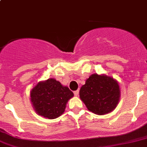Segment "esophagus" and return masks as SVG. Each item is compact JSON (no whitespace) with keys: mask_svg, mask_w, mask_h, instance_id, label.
Returning a JSON list of instances; mask_svg holds the SVG:
<instances>
[{"mask_svg":"<svg viewBox=\"0 0 147 147\" xmlns=\"http://www.w3.org/2000/svg\"><path fill=\"white\" fill-rule=\"evenodd\" d=\"M78 94H79V90H75V91H74V94H75V96H78Z\"/></svg>","mask_w":147,"mask_h":147,"instance_id":"34e87169","label":"esophagus"}]
</instances>
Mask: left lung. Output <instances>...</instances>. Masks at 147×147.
<instances>
[{
  "instance_id": "1",
  "label": "left lung",
  "mask_w": 147,
  "mask_h": 147,
  "mask_svg": "<svg viewBox=\"0 0 147 147\" xmlns=\"http://www.w3.org/2000/svg\"><path fill=\"white\" fill-rule=\"evenodd\" d=\"M80 97L90 112L99 115L108 114L119 103V85L111 77L93 74L80 88Z\"/></svg>"
}]
</instances>
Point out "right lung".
<instances>
[{"label":"right lung","instance_id":"obj_1","mask_svg":"<svg viewBox=\"0 0 147 147\" xmlns=\"http://www.w3.org/2000/svg\"><path fill=\"white\" fill-rule=\"evenodd\" d=\"M74 96L66 86L55 79L38 82L30 91V101L38 115L49 119L63 115L67 102Z\"/></svg>","mask_w":147,"mask_h":147}]
</instances>
